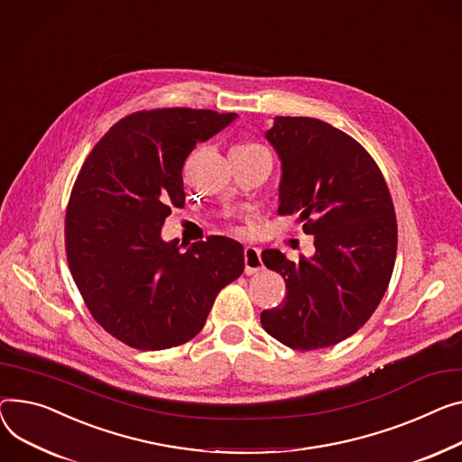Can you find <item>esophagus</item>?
Listing matches in <instances>:
<instances>
[{"mask_svg":"<svg viewBox=\"0 0 462 462\" xmlns=\"http://www.w3.org/2000/svg\"><path fill=\"white\" fill-rule=\"evenodd\" d=\"M245 274H256L263 269L262 253L256 247H245Z\"/></svg>","mask_w":462,"mask_h":462,"instance_id":"obj_1","label":"esophagus"}]
</instances>
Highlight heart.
<instances>
[{
  "mask_svg": "<svg viewBox=\"0 0 462 462\" xmlns=\"http://www.w3.org/2000/svg\"><path fill=\"white\" fill-rule=\"evenodd\" d=\"M236 148H263V146L256 144V143H243V144H237Z\"/></svg>",
  "mask_w": 462,
  "mask_h": 462,
  "instance_id": "1",
  "label": "heart"
}]
</instances>
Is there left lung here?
<instances>
[{"label": "left lung", "instance_id": "8db88e82", "mask_svg": "<svg viewBox=\"0 0 462 462\" xmlns=\"http://www.w3.org/2000/svg\"><path fill=\"white\" fill-rule=\"evenodd\" d=\"M265 139L281 160L279 213L295 215L316 253H262L286 299L260 316L274 340L319 349L355 334L379 306L395 263L397 223L386 181L353 137L310 116H274Z\"/></svg>", "mask_w": 462, "mask_h": 462}]
</instances>
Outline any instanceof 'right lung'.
I'll return each mask as SVG.
<instances>
[{
	"mask_svg": "<svg viewBox=\"0 0 462 462\" xmlns=\"http://www.w3.org/2000/svg\"><path fill=\"white\" fill-rule=\"evenodd\" d=\"M236 118L186 107L134 113L78 174L65 226L69 265L92 318L130 347L162 351L191 340L245 269L243 245L230 237L183 252V243L162 237L171 206L186 200L183 163Z\"/></svg>",
	"mask_w": 462,
	"mask_h": 462,
	"instance_id": "1",
	"label": "right lung"
}]
</instances>
